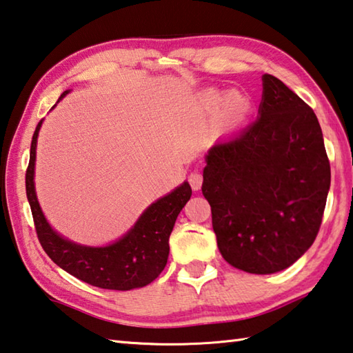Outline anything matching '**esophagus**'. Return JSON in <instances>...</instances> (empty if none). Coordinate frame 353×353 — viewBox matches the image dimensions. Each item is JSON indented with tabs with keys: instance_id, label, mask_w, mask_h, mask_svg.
<instances>
[{
	"instance_id": "1",
	"label": "esophagus",
	"mask_w": 353,
	"mask_h": 353,
	"mask_svg": "<svg viewBox=\"0 0 353 353\" xmlns=\"http://www.w3.org/2000/svg\"><path fill=\"white\" fill-rule=\"evenodd\" d=\"M202 174L199 171H193L191 172V174L188 176V182H190V185H191V188H193L194 191H199L201 190V187H202Z\"/></svg>"
}]
</instances>
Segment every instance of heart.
Instances as JSON below:
<instances>
[{"mask_svg":"<svg viewBox=\"0 0 353 353\" xmlns=\"http://www.w3.org/2000/svg\"><path fill=\"white\" fill-rule=\"evenodd\" d=\"M221 105V120L225 126H236L247 117L250 111V99L241 91H232L228 92L222 100V95L216 89H210V91L203 92L201 103L205 110H214L217 105Z\"/></svg>","mask_w":353,"mask_h":353,"instance_id":"obj_1","label":"heart"}]
</instances>
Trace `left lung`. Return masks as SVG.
<instances>
[{"mask_svg": "<svg viewBox=\"0 0 353 353\" xmlns=\"http://www.w3.org/2000/svg\"><path fill=\"white\" fill-rule=\"evenodd\" d=\"M262 86L259 117L210 148L202 194L222 258L247 273L270 274L315 241L330 163L312 108L270 74Z\"/></svg>", "mask_w": 353, "mask_h": 353, "instance_id": "8db88e82", "label": "left lung"}]
</instances>
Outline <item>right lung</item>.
Returning <instances> with one entry per match:
<instances>
[{"mask_svg": "<svg viewBox=\"0 0 353 353\" xmlns=\"http://www.w3.org/2000/svg\"><path fill=\"white\" fill-rule=\"evenodd\" d=\"M68 91L61 94L59 101ZM57 101V103H59ZM43 121V120H41ZM37 125L30 143V159L26 171V194L32 210L38 241L57 265L83 283L108 290H132L152 283L166 265L170 254V234L181 210L191 197V187L183 182L170 194L151 203L130 232L106 247H85L55 233L37 201L34 172Z\"/></svg>", "mask_w": 353, "mask_h": 353, "instance_id": "right-lung-1", "label": "right lung"}]
</instances>
